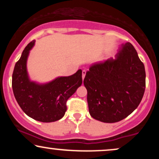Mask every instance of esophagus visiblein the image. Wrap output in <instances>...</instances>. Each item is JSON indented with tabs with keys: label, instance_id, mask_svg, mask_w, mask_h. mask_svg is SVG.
Masks as SVG:
<instances>
[{
	"label": "esophagus",
	"instance_id": "obj_1",
	"mask_svg": "<svg viewBox=\"0 0 159 159\" xmlns=\"http://www.w3.org/2000/svg\"><path fill=\"white\" fill-rule=\"evenodd\" d=\"M85 75H86V70H83L82 71V78H83V80L84 79Z\"/></svg>",
	"mask_w": 159,
	"mask_h": 159
}]
</instances>
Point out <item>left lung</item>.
<instances>
[{
  "label": "left lung",
  "mask_w": 159,
  "mask_h": 159,
  "mask_svg": "<svg viewBox=\"0 0 159 159\" xmlns=\"http://www.w3.org/2000/svg\"><path fill=\"white\" fill-rule=\"evenodd\" d=\"M90 116L103 123H116L138 107L146 87L143 63L130 43L121 45L116 58L93 64L86 73Z\"/></svg>",
  "instance_id": "left-lung-1"
}]
</instances>
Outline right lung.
<instances>
[{"label":"right lung","mask_w":159,"mask_h":159,"mask_svg":"<svg viewBox=\"0 0 159 159\" xmlns=\"http://www.w3.org/2000/svg\"><path fill=\"white\" fill-rule=\"evenodd\" d=\"M35 43L33 40L24 49L12 73V87L20 107L27 116L43 123L61 120L66 111V101L82 84V71L67 77H58L49 83L30 81L27 72V60Z\"/></svg>","instance_id":"right-lung-1"}]
</instances>
